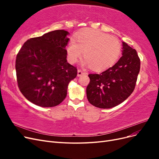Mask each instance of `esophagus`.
Listing matches in <instances>:
<instances>
[{"instance_id": "1", "label": "esophagus", "mask_w": 159, "mask_h": 159, "mask_svg": "<svg viewBox=\"0 0 159 159\" xmlns=\"http://www.w3.org/2000/svg\"><path fill=\"white\" fill-rule=\"evenodd\" d=\"M84 74H85L84 72L81 71V70H78V77H80V76L83 75H84Z\"/></svg>"}]
</instances>
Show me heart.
<instances>
[{
  "instance_id": "obj_1",
  "label": "heart",
  "mask_w": 159,
  "mask_h": 159,
  "mask_svg": "<svg viewBox=\"0 0 159 159\" xmlns=\"http://www.w3.org/2000/svg\"><path fill=\"white\" fill-rule=\"evenodd\" d=\"M70 40L67 52L68 59L74 64L82 55L84 64L95 70H103L114 64L121 52V44L116 37L98 30H86Z\"/></svg>"
}]
</instances>
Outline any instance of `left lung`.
I'll list each match as a JSON object with an SVG mask.
<instances>
[{"instance_id":"1","label":"left lung","mask_w":159,"mask_h":159,"mask_svg":"<svg viewBox=\"0 0 159 159\" xmlns=\"http://www.w3.org/2000/svg\"><path fill=\"white\" fill-rule=\"evenodd\" d=\"M122 56L111 68L88 76L86 88L89 102L96 107L109 109L127 99L135 88L141 62L137 51L123 42Z\"/></svg>"}]
</instances>
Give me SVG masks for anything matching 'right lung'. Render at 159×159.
Instances as JSON below:
<instances>
[{"label": "right lung", "mask_w": 159, "mask_h": 159, "mask_svg": "<svg viewBox=\"0 0 159 159\" xmlns=\"http://www.w3.org/2000/svg\"><path fill=\"white\" fill-rule=\"evenodd\" d=\"M68 34L66 30H57L30 38L16 56L19 89L38 106L52 107L61 103L70 81L77 76V68L66 60Z\"/></svg>", "instance_id": "obj_1"}]
</instances>
